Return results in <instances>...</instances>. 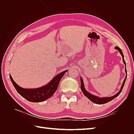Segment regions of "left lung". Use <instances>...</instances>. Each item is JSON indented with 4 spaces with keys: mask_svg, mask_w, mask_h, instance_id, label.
<instances>
[{
    "mask_svg": "<svg viewBox=\"0 0 134 134\" xmlns=\"http://www.w3.org/2000/svg\"><path fill=\"white\" fill-rule=\"evenodd\" d=\"M115 49L118 50L120 52V53L121 54V56H122L123 62H124V63L125 65V71H126V75L125 78L124 82H123L122 85V86H121L120 90V91L118 93H117V94H116L114 96H113L112 97H103V98H100V97L96 96L94 95H93V94H91L90 93H89L88 92H87L86 90V89H85L84 86V83H83V79L82 78V77H80V83H81L80 89H81V90H82V92L83 93V94H84L85 96H86L89 99L91 100L92 102H93V103H94L98 104H104V103H106L107 102H110V101H111L113 99H115L116 97H117V96H118L120 94V93H121V92H122V89L124 88L126 79V78H127V70H126V63H125V61L124 60V54H123V52H122V50H121V48L120 47H119L118 46H116L115 47Z\"/></svg>",
    "mask_w": 134,
    "mask_h": 134,
    "instance_id": "1",
    "label": "left lung"
}]
</instances>
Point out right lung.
Masks as SVG:
<instances>
[{"label": "right lung", "mask_w": 134, "mask_h": 134, "mask_svg": "<svg viewBox=\"0 0 134 134\" xmlns=\"http://www.w3.org/2000/svg\"><path fill=\"white\" fill-rule=\"evenodd\" d=\"M68 70L56 75L46 86L35 89H26L19 87L9 75L11 82L16 91L23 98L31 102H41L45 100L53 95L56 91L61 79Z\"/></svg>", "instance_id": "right-lung-1"}]
</instances>
